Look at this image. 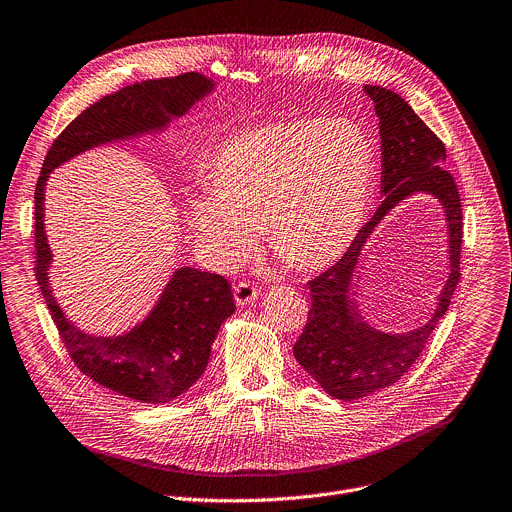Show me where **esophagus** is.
Here are the masks:
<instances>
[{"mask_svg":"<svg viewBox=\"0 0 512 512\" xmlns=\"http://www.w3.org/2000/svg\"><path fill=\"white\" fill-rule=\"evenodd\" d=\"M233 295H235L237 305H249L259 297V289L247 281H241L233 287Z\"/></svg>","mask_w":512,"mask_h":512,"instance_id":"esophagus-1","label":"esophagus"}]
</instances>
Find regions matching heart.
Segmentation results:
<instances>
[{
    "label": "heart",
    "instance_id": "b5f03b06",
    "mask_svg": "<svg viewBox=\"0 0 512 512\" xmlns=\"http://www.w3.org/2000/svg\"><path fill=\"white\" fill-rule=\"evenodd\" d=\"M209 185L187 201V219L207 261L233 269L255 245L313 273L342 257L372 205L376 150L346 118H295L229 138Z\"/></svg>",
    "mask_w": 512,
    "mask_h": 512
}]
</instances>
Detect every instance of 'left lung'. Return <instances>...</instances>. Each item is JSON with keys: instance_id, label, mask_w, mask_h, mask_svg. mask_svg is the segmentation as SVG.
Listing matches in <instances>:
<instances>
[{"instance_id": "1", "label": "left lung", "mask_w": 512, "mask_h": 512, "mask_svg": "<svg viewBox=\"0 0 512 512\" xmlns=\"http://www.w3.org/2000/svg\"><path fill=\"white\" fill-rule=\"evenodd\" d=\"M376 104L382 138V193L376 215L333 267L311 279V309L293 346L299 366L335 400H360L398 382L420 358L430 333L446 313L460 279L462 207L456 183L444 170L446 148L412 106L392 90L364 86ZM416 192L436 196L449 229L451 273L433 317L418 330L384 334L363 321L353 299V273L365 241L398 202Z\"/></svg>"}]
</instances>
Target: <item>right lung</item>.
<instances>
[{
	"label": "right lung",
	"mask_w": 512,
	"mask_h": 512,
	"mask_svg": "<svg viewBox=\"0 0 512 512\" xmlns=\"http://www.w3.org/2000/svg\"><path fill=\"white\" fill-rule=\"evenodd\" d=\"M213 88L203 74L187 72L104 96L54 140L34 193L36 279L70 358L96 384L142 404L175 400L203 376L223 321L235 313L231 285L223 275L181 267L146 319L128 333L104 337L78 329L56 303L48 281L52 251L44 229L46 181L54 168L84 150L164 130Z\"/></svg>",
	"instance_id": "1"
}]
</instances>
